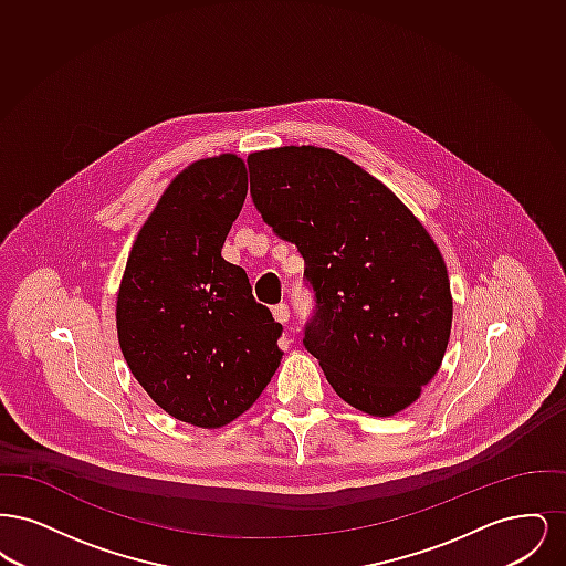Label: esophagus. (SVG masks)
Listing matches in <instances>:
<instances>
[{
	"mask_svg": "<svg viewBox=\"0 0 566 566\" xmlns=\"http://www.w3.org/2000/svg\"><path fill=\"white\" fill-rule=\"evenodd\" d=\"M271 314H273V318H275L277 323L282 324L289 323V318H291V310H289V305H286V303H277V305H273V307H271Z\"/></svg>",
	"mask_w": 566,
	"mask_h": 566,
	"instance_id": "1",
	"label": "esophagus"
}]
</instances>
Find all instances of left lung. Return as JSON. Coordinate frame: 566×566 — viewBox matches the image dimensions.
<instances>
[{
    "mask_svg": "<svg viewBox=\"0 0 566 566\" xmlns=\"http://www.w3.org/2000/svg\"><path fill=\"white\" fill-rule=\"evenodd\" d=\"M254 208L295 243L314 293L303 346L335 392L392 416L437 374L452 328L448 270L420 220L350 159L316 146L248 157Z\"/></svg>",
    "mask_w": 566,
    "mask_h": 566,
    "instance_id": "1",
    "label": "left lung"
}]
</instances>
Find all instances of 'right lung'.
Masks as SVG:
<instances>
[{
  "label": "right lung",
  "mask_w": 566,
  "mask_h": 566,
  "mask_svg": "<svg viewBox=\"0 0 566 566\" xmlns=\"http://www.w3.org/2000/svg\"><path fill=\"white\" fill-rule=\"evenodd\" d=\"M235 155L192 163L137 233L116 301L123 356L150 399L201 429L233 422L275 374L282 324L220 256L242 210Z\"/></svg>",
  "instance_id": "right-lung-1"
}]
</instances>
